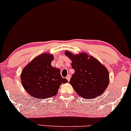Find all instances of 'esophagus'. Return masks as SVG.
Returning a JSON list of instances; mask_svg holds the SVG:
<instances>
[{
    "label": "esophagus",
    "mask_w": 131,
    "mask_h": 131,
    "mask_svg": "<svg viewBox=\"0 0 131 131\" xmlns=\"http://www.w3.org/2000/svg\"><path fill=\"white\" fill-rule=\"evenodd\" d=\"M67 78V79L68 81H70V78H71V76H70V74H68V76H67V78Z\"/></svg>",
    "instance_id": "34e87169"
}]
</instances>
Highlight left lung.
<instances>
[{"label": "left lung", "instance_id": "8db88e82", "mask_svg": "<svg viewBox=\"0 0 131 131\" xmlns=\"http://www.w3.org/2000/svg\"><path fill=\"white\" fill-rule=\"evenodd\" d=\"M67 56L72 60V68L75 73L70 84L82 98L91 99L101 95L109 83V74L106 68L97 59L84 53L73 55L66 51Z\"/></svg>", "mask_w": 131, "mask_h": 131}]
</instances>
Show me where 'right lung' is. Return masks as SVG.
<instances>
[{"label":"right lung","mask_w":131,"mask_h":131,"mask_svg":"<svg viewBox=\"0 0 131 131\" xmlns=\"http://www.w3.org/2000/svg\"><path fill=\"white\" fill-rule=\"evenodd\" d=\"M53 56L42 53L31 61L21 75L23 86L31 96L41 100L56 95L60 85L68 82L63 78L60 70L53 68Z\"/></svg>","instance_id":"obj_1"}]
</instances>
